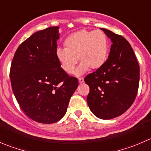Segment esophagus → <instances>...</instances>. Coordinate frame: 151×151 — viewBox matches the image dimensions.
I'll use <instances>...</instances> for the list:
<instances>
[{
	"label": "esophagus",
	"instance_id": "34e87169",
	"mask_svg": "<svg viewBox=\"0 0 151 151\" xmlns=\"http://www.w3.org/2000/svg\"><path fill=\"white\" fill-rule=\"evenodd\" d=\"M78 80H79V83H84V78H83V77H80V78L78 79Z\"/></svg>",
	"mask_w": 151,
	"mask_h": 151
}]
</instances>
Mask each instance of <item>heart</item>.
Returning <instances> with one entry per match:
<instances>
[{
    "mask_svg": "<svg viewBox=\"0 0 151 151\" xmlns=\"http://www.w3.org/2000/svg\"><path fill=\"white\" fill-rule=\"evenodd\" d=\"M65 49H58L56 57L61 68L73 74L78 58L81 63L76 74L81 75L89 68L99 69L106 62L109 52L107 36L99 30H80L68 35L64 40Z\"/></svg>",
    "mask_w": 151,
    "mask_h": 151,
    "instance_id": "b5f03b06",
    "label": "heart"
}]
</instances>
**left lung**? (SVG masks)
Returning a JSON list of instances; mask_svg holds the SVG:
<instances>
[{
  "label": "left lung",
  "mask_w": 151,
  "mask_h": 151,
  "mask_svg": "<svg viewBox=\"0 0 151 151\" xmlns=\"http://www.w3.org/2000/svg\"><path fill=\"white\" fill-rule=\"evenodd\" d=\"M111 40L103 65L85 77L90 88L89 108L96 117L111 119L125 113L135 100L139 83V65L131 44L122 36L101 29Z\"/></svg>",
  "instance_id": "1"
}]
</instances>
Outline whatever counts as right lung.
<instances>
[{
  "mask_svg": "<svg viewBox=\"0 0 151 151\" xmlns=\"http://www.w3.org/2000/svg\"><path fill=\"white\" fill-rule=\"evenodd\" d=\"M59 27L34 33L17 48L10 68L12 91L34 121L57 122L63 117L78 80L63 71L56 57Z\"/></svg>",
  "mask_w": 151,
  "mask_h": 151,
  "instance_id": "1",
  "label": "right lung"
}]
</instances>
